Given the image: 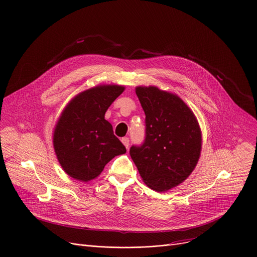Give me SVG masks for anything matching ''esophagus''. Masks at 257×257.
<instances>
[{
    "label": "esophagus",
    "instance_id": "34e87169",
    "mask_svg": "<svg viewBox=\"0 0 257 257\" xmlns=\"http://www.w3.org/2000/svg\"><path fill=\"white\" fill-rule=\"evenodd\" d=\"M121 141H122V143L125 145V147L128 149V148H129V138H128V137H123V138L121 139Z\"/></svg>",
    "mask_w": 257,
    "mask_h": 257
}]
</instances>
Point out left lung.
<instances>
[{
	"label": "left lung",
	"mask_w": 257,
	"mask_h": 257,
	"mask_svg": "<svg viewBox=\"0 0 257 257\" xmlns=\"http://www.w3.org/2000/svg\"><path fill=\"white\" fill-rule=\"evenodd\" d=\"M145 113V139L130 155L143 182L156 192L182 184L195 169L202 149L196 116L185 102L156 87H137Z\"/></svg>",
	"instance_id": "left-lung-1"
}]
</instances>
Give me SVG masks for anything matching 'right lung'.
I'll list each match as a JSON object with an SVG mask.
<instances>
[{"label":"right lung","instance_id":"right-lung-1","mask_svg":"<svg viewBox=\"0 0 257 257\" xmlns=\"http://www.w3.org/2000/svg\"><path fill=\"white\" fill-rule=\"evenodd\" d=\"M121 85H98L75 96L61 113L53 146L64 172L74 180L96 179L115 156L126 152L105 113L124 92Z\"/></svg>","mask_w":257,"mask_h":257}]
</instances>
